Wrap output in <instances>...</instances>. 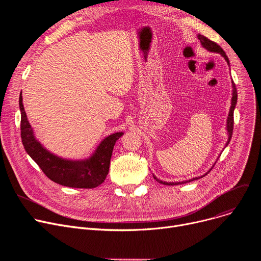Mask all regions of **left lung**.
Returning <instances> with one entry per match:
<instances>
[{"label": "left lung", "mask_w": 261, "mask_h": 261, "mask_svg": "<svg viewBox=\"0 0 261 261\" xmlns=\"http://www.w3.org/2000/svg\"><path fill=\"white\" fill-rule=\"evenodd\" d=\"M199 40L201 41V43L203 45V47H205L206 49L211 50V51H215V53H220L222 56L224 57V59L227 61L228 65H229V61H228V58L226 56L225 51L221 48V46L217 44L216 42H214V41L210 40L208 38H206L203 35H199L198 36ZM232 98H231V106H230V110H229V113H228V117H227V132H228V141H227V144L229 143L230 139H231V135H232V129H234V110H235V107H236V103H237V89H236V86H235V82L232 81ZM226 144V145H227ZM154 179L161 183V184H164V185H177V184H184V183H187V182H190V181H194V180H197L198 177H195V179H191L189 181H184V182H177V183H167V182H162L160 181L159 179H156V177L153 175Z\"/></svg>", "instance_id": "left-lung-1"}]
</instances>
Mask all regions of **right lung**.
Masks as SVG:
<instances>
[{"instance_id": "1", "label": "right lung", "mask_w": 261, "mask_h": 261, "mask_svg": "<svg viewBox=\"0 0 261 261\" xmlns=\"http://www.w3.org/2000/svg\"><path fill=\"white\" fill-rule=\"evenodd\" d=\"M21 110V139L26 152L53 182L74 188H95L102 184L109 173L110 161L116 141L123 134L117 132L109 135L96 150L95 154L86 161H68L48 152L35 139L27 120L22 93L19 98Z\"/></svg>"}]
</instances>
